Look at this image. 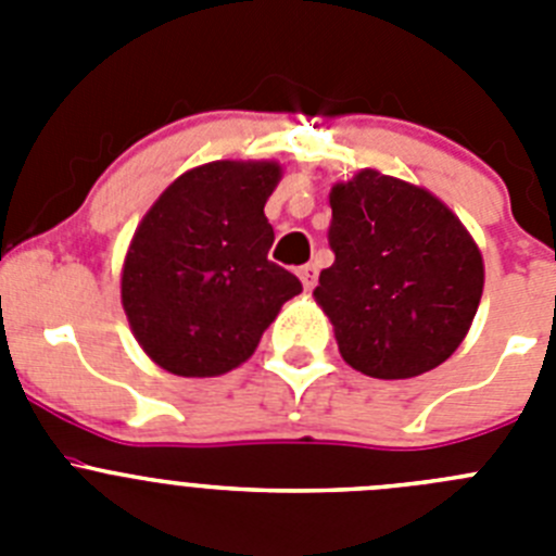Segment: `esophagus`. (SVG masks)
<instances>
[{
    "label": "esophagus",
    "mask_w": 556,
    "mask_h": 556,
    "mask_svg": "<svg viewBox=\"0 0 556 556\" xmlns=\"http://www.w3.org/2000/svg\"><path fill=\"white\" fill-rule=\"evenodd\" d=\"M298 275H301V281L306 289L317 287V264H303V267L298 269Z\"/></svg>",
    "instance_id": "obj_1"
}]
</instances>
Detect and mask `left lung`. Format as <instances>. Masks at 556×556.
Segmentation results:
<instances>
[{"label": "left lung", "instance_id": "8db88e82", "mask_svg": "<svg viewBox=\"0 0 556 556\" xmlns=\"http://www.w3.org/2000/svg\"><path fill=\"white\" fill-rule=\"evenodd\" d=\"M333 264L314 298L339 353L372 378L434 370L459 348L481 301V253L426 189L365 169L331 189Z\"/></svg>", "mask_w": 556, "mask_h": 556}]
</instances>
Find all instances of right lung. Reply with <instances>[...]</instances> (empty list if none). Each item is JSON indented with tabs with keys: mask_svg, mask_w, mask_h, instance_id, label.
Instances as JSON below:
<instances>
[{
	"mask_svg": "<svg viewBox=\"0 0 556 556\" xmlns=\"http://www.w3.org/2000/svg\"><path fill=\"white\" fill-rule=\"evenodd\" d=\"M281 166L214 161L155 200L127 250L122 306L147 356L175 376H223L303 287L269 262L264 203Z\"/></svg>",
	"mask_w": 556,
	"mask_h": 556,
	"instance_id": "1",
	"label": "right lung"
}]
</instances>
